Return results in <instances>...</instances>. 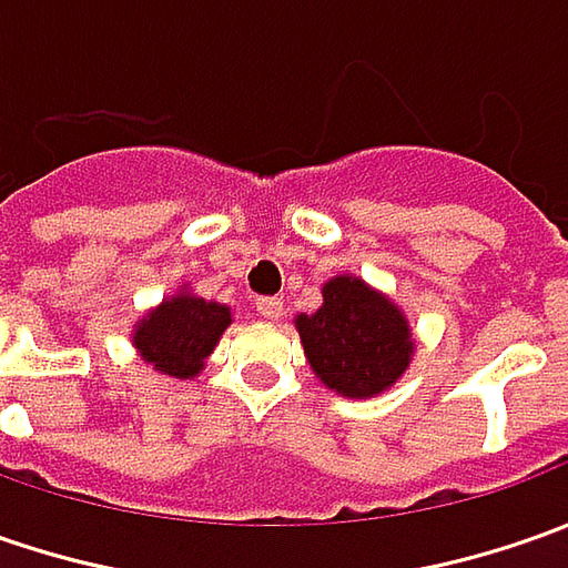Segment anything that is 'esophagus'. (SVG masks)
Instances as JSON below:
<instances>
[{
    "instance_id": "1",
    "label": "esophagus",
    "mask_w": 568,
    "mask_h": 568,
    "mask_svg": "<svg viewBox=\"0 0 568 568\" xmlns=\"http://www.w3.org/2000/svg\"><path fill=\"white\" fill-rule=\"evenodd\" d=\"M255 310H258V316L262 318L277 322V318L284 316V300H277V296H262V300L255 303Z\"/></svg>"
}]
</instances>
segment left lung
Instances as JSON below:
<instances>
[{"mask_svg":"<svg viewBox=\"0 0 568 568\" xmlns=\"http://www.w3.org/2000/svg\"><path fill=\"white\" fill-rule=\"evenodd\" d=\"M316 379L341 398H376L407 373L417 341L404 310L357 274L322 284V306L294 318Z\"/></svg>","mask_w":568,"mask_h":568,"instance_id":"1","label":"left lung"}]
</instances>
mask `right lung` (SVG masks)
<instances>
[{"instance_id":"right-lung-1","label":"right lung","mask_w":568,"mask_h":568,"mask_svg":"<svg viewBox=\"0 0 568 568\" xmlns=\"http://www.w3.org/2000/svg\"><path fill=\"white\" fill-rule=\"evenodd\" d=\"M233 322L227 303L205 300L180 284L158 306L135 318L132 347L139 361L166 379H195Z\"/></svg>"}]
</instances>
